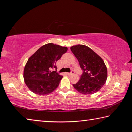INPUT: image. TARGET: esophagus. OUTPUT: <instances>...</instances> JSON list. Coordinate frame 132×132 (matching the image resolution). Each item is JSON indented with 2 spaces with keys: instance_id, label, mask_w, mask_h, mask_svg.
Listing matches in <instances>:
<instances>
[{
  "instance_id": "34e87169",
  "label": "esophagus",
  "mask_w": 132,
  "mask_h": 132,
  "mask_svg": "<svg viewBox=\"0 0 132 132\" xmlns=\"http://www.w3.org/2000/svg\"><path fill=\"white\" fill-rule=\"evenodd\" d=\"M75 73V71L74 70H71V71L70 73H67V75H72V74H73V73Z\"/></svg>"
}]
</instances>
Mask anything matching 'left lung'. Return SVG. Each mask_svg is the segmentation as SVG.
Segmentation results:
<instances>
[{
    "label": "left lung",
    "instance_id": "obj_1",
    "mask_svg": "<svg viewBox=\"0 0 132 132\" xmlns=\"http://www.w3.org/2000/svg\"><path fill=\"white\" fill-rule=\"evenodd\" d=\"M82 70L81 78L74 88L82 94L97 93L105 83L107 69L102 58L88 46L77 45L70 48Z\"/></svg>",
    "mask_w": 132,
    "mask_h": 132
}]
</instances>
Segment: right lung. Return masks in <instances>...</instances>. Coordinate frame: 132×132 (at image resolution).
Here are the masks:
<instances>
[{"label": "right lung", "instance_id": "obj_1", "mask_svg": "<svg viewBox=\"0 0 132 132\" xmlns=\"http://www.w3.org/2000/svg\"><path fill=\"white\" fill-rule=\"evenodd\" d=\"M67 51L64 46L47 44L29 58L24 68V79L32 92L48 95L57 87L63 76L52 70H56V62Z\"/></svg>", "mask_w": 132, "mask_h": 132}]
</instances>
